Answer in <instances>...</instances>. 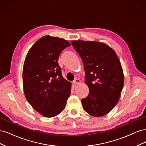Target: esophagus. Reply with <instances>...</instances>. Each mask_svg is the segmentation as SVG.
<instances>
[{
	"mask_svg": "<svg viewBox=\"0 0 146 146\" xmlns=\"http://www.w3.org/2000/svg\"><path fill=\"white\" fill-rule=\"evenodd\" d=\"M80 83H81V80L79 78L75 79L73 82V83L75 84V85H78V84H80Z\"/></svg>",
	"mask_w": 146,
	"mask_h": 146,
	"instance_id": "1",
	"label": "esophagus"
}]
</instances>
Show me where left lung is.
Here are the masks:
<instances>
[{"label":"left lung","instance_id":"left-lung-1","mask_svg":"<svg viewBox=\"0 0 146 146\" xmlns=\"http://www.w3.org/2000/svg\"><path fill=\"white\" fill-rule=\"evenodd\" d=\"M80 56L85 71V83L89 94L82 99L85 111L95 117L103 116L115 107L123 86V73L116 52L103 42L72 41Z\"/></svg>","mask_w":146,"mask_h":146}]
</instances>
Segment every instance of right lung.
Returning a JSON list of instances; mask_svg holds the SVG:
<instances>
[{"mask_svg":"<svg viewBox=\"0 0 146 146\" xmlns=\"http://www.w3.org/2000/svg\"><path fill=\"white\" fill-rule=\"evenodd\" d=\"M70 46L63 38L46 35L26 55L23 70L24 94L44 117H54L63 111L70 95L71 83L62 76L58 63L60 53Z\"/></svg>","mask_w":146,"mask_h":146,"instance_id":"1","label":"right lung"}]
</instances>
